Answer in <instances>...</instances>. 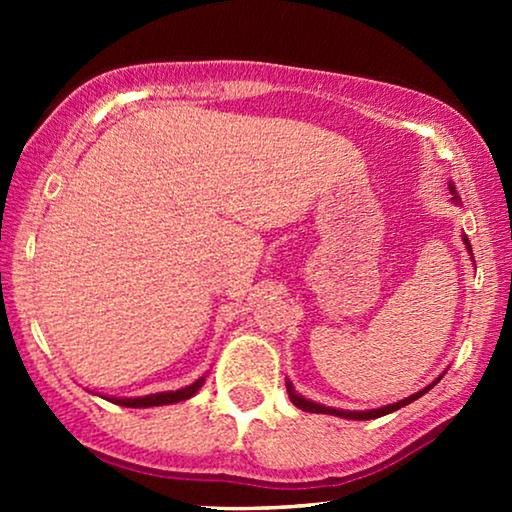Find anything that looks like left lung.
<instances>
[{
	"mask_svg": "<svg viewBox=\"0 0 512 512\" xmlns=\"http://www.w3.org/2000/svg\"><path fill=\"white\" fill-rule=\"evenodd\" d=\"M450 188H452V195H454L452 200H454V202H459V195L454 193V186H450ZM464 242H466V249L471 251V242H468V237H466V235H464ZM438 380H440V377H438ZM438 380H436V382H438ZM436 382L429 384V387H424L422 391H417V394H412V396H408V398H403V401L391 403V405H384V408H377V410H366V412L335 410V408H326V405H319V403H314V401H307V398H303L300 394H296V389H293V384H291V382H286V391H289L291 403L296 405V408L305 410V412H321V415H335V417H345V419H375V417L389 415V412H394V410H398V408H403V405H408V403H412V401H417L419 396H424L426 391L436 387Z\"/></svg>",
	"mask_w": 512,
	"mask_h": 512,
	"instance_id": "obj_1",
	"label": "left lung"
}]
</instances>
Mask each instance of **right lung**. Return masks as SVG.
I'll return each instance as SVG.
<instances>
[{
    "label": "right lung",
    "mask_w": 512,
    "mask_h": 512,
    "mask_svg": "<svg viewBox=\"0 0 512 512\" xmlns=\"http://www.w3.org/2000/svg\"><path fill=\"white\" fill-rule=\"evenodd\" d=\"M202 384H205V377H200V380H195L193 384H188V387L177 389V391H160V394L139 396V398H109V401L116 405H123V408H153V405H170V403H179L195 396Z\"/></svg>",
    "instance_id": "obj_1"
}]
</instances>
